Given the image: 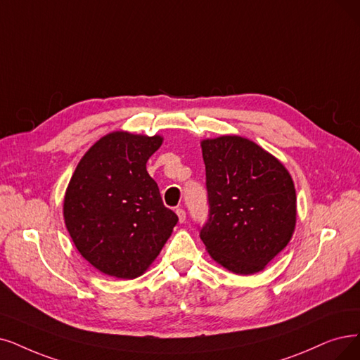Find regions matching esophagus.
Wrapping results in <instances>:
<instances>
[{
    "label": "esophagus",
    "mask_w": 360,
    "mask_h": 360,
    "mask_svg": "<svg viewBox=\"0 0 360 360\" xmlns=\"http://www.w3.org/2000/svg\"><path fill=\"white\" fill-rule=\"evenodd\" d=\"M176 212H177L179 221H180V223H184V221H186V211H184L183 208H177V210H176Z\"/></svg>",
    "instance_id": "esophagus-1"
}]
</instances>
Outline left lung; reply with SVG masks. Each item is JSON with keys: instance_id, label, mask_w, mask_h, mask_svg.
<instances>
[{"instance_id": "left-lung-1", "label": "left lung", "mask_w": 360, "mask_h": 360, "mask_svg": "<svg viewBox=\"0 0 360 360\" xmlns=\"http://www.w3.org/2000/svg\"><path fill=\"white\" fill-rule=\"evenodd\" d=\"M200 148L210 214L199 236L214 262L236 275H252L294 233V181L275 156L248 139H207Z\"/></svg>"}]
</instances>
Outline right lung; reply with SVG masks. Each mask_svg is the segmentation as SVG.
Instances as JSON below:
<instances>
[{
	"mask_svg": "<svg viewBox=\"0 0 360 360\" xmlns=\"http://www.w3.org/2000/svg\"><path fill=\"white\" fill-rule=\"evenodd\" d=\"M161 145V136L110 133L82 156L69 181L66 229L79 254L105 275H143L179 221L146 169Z\"/></svg>",
	"mask_w": 360,
	"mask_h": 360,
	"instance_id": "add662e5",
	"label": "right lung"
}]
</instances>
